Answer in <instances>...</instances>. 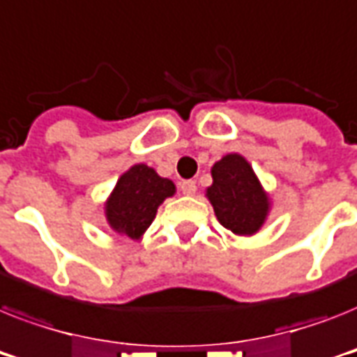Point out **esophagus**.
I'll return each mask as SVG.
<instances>
[{"mask_svg": "<svg viewBox=\"0 0 357 357\" xmlns=\"http://www.w3.org/2000/svg\"><path fill=\"white\" fill-rule=\"evenodd\" d=\"M179 190L183 194H187V196H192V194L196 192V183H194L192 179H185V181L179 183Z\"/></svg>", "mask_w": 357, "mask_h": 357, "instance_id": "1", "label": "esophagus"}]
</instances>
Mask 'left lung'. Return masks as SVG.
I'll return each mask as SVG.
<instances>
[{"label": "left lung", "instance_id": "obj_1", "mask_svg": "<svg viewBox=\"0 0 357 357\" xmlns=\"http://www.w3.org/2000/svg\"><path fill=\"white\" fill-rule=\"evenodd\" d=\"M211 172L213 185L207 188V196L220 224L234 234L257 233L269 204L248 161L238 153H229Z\"/></svg>", "mask_w": 357, "mask_h": 357}]
</instances>
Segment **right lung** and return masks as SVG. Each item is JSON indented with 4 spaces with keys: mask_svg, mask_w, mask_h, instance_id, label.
<instances>
[{
    "mask_svg": "<svg viewBox=\"0 0 357 357\" xmlns=\"http://www.w3.org/2000/svg\"><path fill=\"white\" fill-rule=\"evenodd\" d=\"M174 190L170 179L159 178L146 165H135L121 176L106 204L109 225L117 233L139 238L155 218L159 205Z\"/></svg>",
    "mask_w": 357,
    "mask_h": 357,
    "instance_id": "1",
    "label": "right lung"
}]
</instances>
